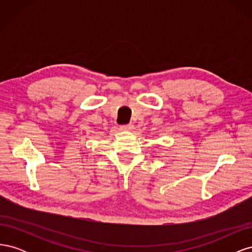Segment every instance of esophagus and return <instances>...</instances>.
I'll return each mask as SVG.
<instances>
[{
	"instance_id": "esophagus-1",
	"label": "esophagus",
	"mask_w": 252,
	"mask_h": 252,
	"mask_svg": "<svg viewBox=\"0 0 252 252\" xmlns=\"http://www.w3.org/2000/svg\"><path fill=\"white\" fill-rule=\"evenodd\" d=\"M133 125L132 124H126L121 126V130H132Z\"/></svg>"
}]
</instances>
